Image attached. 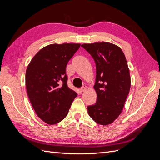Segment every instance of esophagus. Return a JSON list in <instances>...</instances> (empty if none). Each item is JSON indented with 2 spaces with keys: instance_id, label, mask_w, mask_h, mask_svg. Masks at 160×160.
<instances>
[{
  "instance_id": "esophagus-1",
  "label": "esophagus",
  "mask_w": 160,
  "mask_h": 160,
  "mask_svg": "<svg viewBox=\"0 0 160 160\" xmlns=\"http://www.w3.org/2000/svg\"><path fill=\"white\" fill-rule=\"evenodd\" d=\"M86 89H87L86 85H83V86L82 87V88L80 89V91H81V92H83V91H85L86 90Z\"/></svg>"
}]
</instances>
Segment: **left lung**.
<instances>
[{
    "label": "left lung",
    "mask_w": 160,
    "mask_h": 160,
    "mask_svg": "<svg viewBox=\"0 0 160 160\" xmlns=\"http://www.w3.org/2000/svg\"><path fill=\"white\" fill-rule=\"evenodd\" d=\"M96 65L94 89L97 101L88 107L91 119L100 125L112 123L122 113L131 78L126 58L119 47L107 42L83 44Z\"/></svg>",
    "instance_id": "8db88e82"
}]
</instances>
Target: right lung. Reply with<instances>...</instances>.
<instances>
[{"instance_id":"add662e5","label":"right lung","mask_w":160,"mask_h":160,"mask_svg":"<svg viewBox=\"0 0 160 160\" xmlns=\"http://www.w3.org/2000/svg\"><path fill=\"white\" fill-rule=\"evenodd\" d=\"M80 44H52L34 56L26 71L28 98L38 117L47 124L60 122L77 96L67 86L66 67Z\"/></svg>"}]
</instances>
